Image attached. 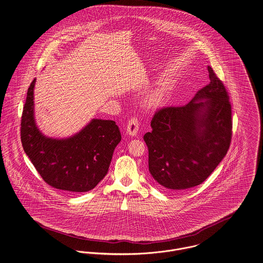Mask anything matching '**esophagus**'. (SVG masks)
I'll use <instances>...</instances> for the list:
<instances>
[{
  "instance_id": "obj_1",
  "label": "esophagus",
  "mask_w": 263,
  "mask_h": 263,
  "mask_svg": "<svg viewBox=\"0 0 263 263\" xmlns=\"http://www.w3.org/2000/svg\"><path fill=\"white\" fill-rule=\"evenodd\" d=\"M139 120L136 117H133L130 120H128L127 125H126V134L130 137H136L139 132Z\"/></svg>"
}]
</instances>
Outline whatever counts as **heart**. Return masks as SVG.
Masks as SVG:
<instances>
[{
  "label": "heart",
  "mask_w": 263,
  "mask_h": 263,
  "mask_svg": "<svg viewBox=\"0 0 263 263\" xmlns=\"http://www.w3.org/2000/svg\"><path fill=\"white\" fill-rule=\"evenodd\" d=\"M165 97H166V93L164 90H158L151 96L149 102L153 105H160L165 100Z\"/></svg>",
  "instance_id": "obj_1"
}]
</instances>
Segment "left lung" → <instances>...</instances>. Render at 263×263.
<instances>
[{
  "mask_svg": "<svg viewBox=\"0 0 263 263\" xmlns=\"http://www.w3.org/2000/svg\"><path fill=\"white\" fill-rule=\"evenodd\" d=\"M210 82L183 106L158 110L143 136L148 171L171 192L202 184L226 156L232 137L229 96L208 66Z\"/></svg>",
  "mask_w": 263,
  "mask_h": 263,
  "instance_id": "left-lung-1",
  "label": "left lung"
}]
</instances>
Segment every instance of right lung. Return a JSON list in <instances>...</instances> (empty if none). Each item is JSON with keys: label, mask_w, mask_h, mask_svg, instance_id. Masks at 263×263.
Here are the masks:
<instances>
[{"label": "right lung", "mask_w": 263, "mask_h": 263, "mask_svg": "<svg viewBox=\"0 0 263 263\" xmlns=\"http://www.w3.org/2000/svg\"><path fill=\"white\" fill-rule=\"evenodd\" d=\"M34 79L28 88L21 120V142L42 179L63 191L92 190L108 172L112 154L121 140L114 120L93 119L66 139L44 136L34 117Z\"/></svg>", "instance_id": "add662e5"}]
</instances>
